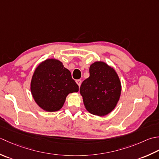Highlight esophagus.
I'll list each match as a JSON object with an SVG mask.
<instances>
[{
  "mask_svg": "<svg viewBox=\"0 0 159 159\" xmlns=\"http://www.w3.org/2000/svg\"><path fill=\"white\" fill-rule=\"evenodd\" d=\"M76 83L77 84V85L79 86V87H80L81 84H82V81H81V80H76Z\"/></svg>",
  "mask_w": 159,
  "mask_h": 159,
  "instance_id": "obj_1",
  "label": "esophagus"
}]
</instances>
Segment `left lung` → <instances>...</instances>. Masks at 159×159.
Listing matches in <instances>:
<instances>
[{
  "label": "left lung",
  "mask_w": 159,
  "mask_h": 159,
  "mask_svg": "<svg viewBox=\"0 0 159 159\" xmlns=\"http://www.w3.org/2000/svg\"><path fill=\"white\" fill-rule=\"evenodd\" d=\"M89 72L80 89L84 106L92 115L106 116L115 108L120 98V79L114 68L102 61L93 63Z\"/></svg>",
  "instance_id": "obj_1"
}]
</instances>
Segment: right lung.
Listing matches in <instances>:
<instances>
[{"label": "right lung", "instance_id": "1", "mask_svg": "<svg viewBox=\"0 0 159 159\" xmlns=\"http://www.w3.org/2000/svg\"><path fill=\"white\" fill-rule=\"evenodd\" d=\"M30 89L35 102L40 108L56 112L62 108L69 94L78 92L79 86L62 62L51 58L35 68Z\"/></svg>", "mask_w": 159, "mask_h": 159}]
</instances>
